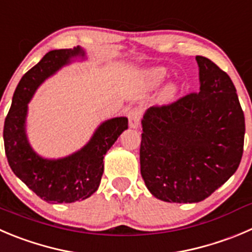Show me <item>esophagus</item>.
<instances>
[{
	"label": "esophagus",
	"mask_w": 252,
	"mask_h": 252,
	"mask_svg": "<svg viewBox=\"0 0 252 252\" xmlns=\"http://www.w3.org/2000/svg\"><path fill=\"white\" fill-rule=\"evenodd\" d=\"M128 124H130V127L136 128L140 124V120L142 117V110L138 109V107H133L128 111Z\"/></svg>",
	"instance_id": "1"
}]
</instances>
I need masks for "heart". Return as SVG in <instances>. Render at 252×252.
<instances>
[{"instance_id":"1","label":"heart","mask_w":252,"mask_h":252,"mask_svg":"<svg viewBox=\"0 0 252 252\" xmlns=\"http://www.w3.org/2000/svg\"><path fill=\"white\" fill-rule=\"evenodd\" d=\"M167 73L163 68H155V69H151L150 71L147 73L148 76V81H150L152 85H158L159 83H162L164 78H166ZM176 93V88L173 85L168 86V89L166 90V95L167 96H172V95Z\"/></svg>"}]
</instances>
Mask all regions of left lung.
<instances>
[{
    "mask_svg": "<svg viewBox=\"0 0 252 252\" xmlns=\"http://www.w3.org/2000/svg\"><path fill=\"white\" fill-rule=\"evenodd\" d=\"M195 61L198 93L143 115L141 174L163 202H202L235 173L243 157L245 117L235 86L210 59Z\"/></svg>",
    "mask_w": 252,
    "mask_h": 252,
    "instance_id": "obj_1",
    "label": "left lung"
}]
</instances>
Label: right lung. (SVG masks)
<instances>
[{"label":"right lung","mask_w":252,"mask_h":252,"mask_svg":"<svg viewBox=\"0 0 252 252\" xmlns=\"http://www.w3.org/2000/svg\"><path fill=\"white\" fill-rule=\"evenodd\" d=\"M78 57L85 58L80 47L48 52L22 76L4 120V152L9 167L28 188L48 203H73L95 193L104 172V156L128 127L126 117L107 120L81 150L59 159H47L33 151L26 133L28 102L45 79Z\"/></svg>","instance_id":"right-lung-1"}]
</instances>
